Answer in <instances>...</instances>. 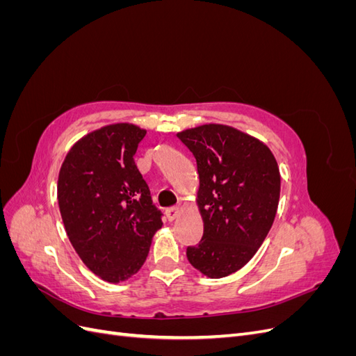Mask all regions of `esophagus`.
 <instances>
[{
	"label": "esophagus",
	"instance_id": "34e87169",
	"mask_svg": "<svg viewBox=\"0 0 356 356\" xmlns=\"http://www.w3.org/2000/svg\"><path fill=\"white\" fill-rule=\"evenodd\" d=\"M179 212H181V208H179V207H174V208L168 209V211H166V218H168V221H174V220H177V218H178V215H179Z\"/></svg>",
	"mask_w": 356,
	"mask_h": 356
}]
</instances>
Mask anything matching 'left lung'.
<instances>
[{"instance_id": "obj_1", "label": "left lung", "mask_w": 356, "mask_h": 356, "mask_svg": "<svg viewBox=\"0 0 356 356\" xmlns=\"http://www.w3.org/2000/svg\"><path fill=\"white\" fill-rule=\"evenodd\" d=\"M197 163L203 236L187 258L208 277L242 268L276 217L281 175L267 145L238 129L203 124L177 134Z\"/></svg>"}]
</instances>
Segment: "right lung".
<instances>
[{"label":"right lung","instance_id":"1","mask_svg":"<svg viewBox=\"0 0 356 356\" xmlns=\"http://www.w3.org/2000/svg\"><path fill=\"white\" fill-rule=\"evenodd\" d=\"M144 129L117 123L81 138L63 160L58 200L83 263L106 282L134 276L163 225L134 156Z\"/></svg>","mask_w":356,"mask_h":356}]
</instances>
